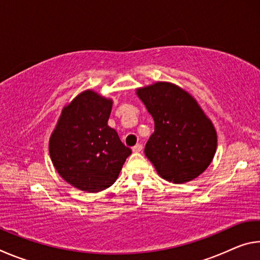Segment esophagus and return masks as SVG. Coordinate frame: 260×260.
Returning a JSON list of instances; mask_svg holds the SVG:
<instances>
[{"label": "esophagus", "mask_w": 260, "mask_h": 260, "mask_svg": "<svg viewBox=\"0 0 260 260\" xmlns=\"http://www.w3.org/2000/svg\"><path fill=\"white\" fill-rule=\"evenodd\" d=\"M142 148H143L142 144L138 143V144H135L133 148H132V150H133L134 152H140V151H142Z\"/></svg>", "instance_id": "1"}]
</instances>
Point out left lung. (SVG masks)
Masks as SVG:
<instances>
[{
	"label": "left lung",
	"mask_w": 260,
	"mask_h": 260,
	"mask_svg": "<svg viewBox=\"0 0 260 260\" xmlns=\"http://www.w3.org/2000/svg\"><path fill=\"white\" fill-rule=\"evenodd\" d=\"M138 96L155 121L144 153L158 174L183 183L203 173L217 149V133L196 101L169 82L141 88Z\"/></svg>",
	"instance_id": "8db88e82"
}]
</instances>
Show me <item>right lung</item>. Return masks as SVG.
<instances>
[{"label":"right lung","instance_id":"add662e5","mask_svg":"<svg viewBox=\"0 0 260 260\" xmlns=\"http://www.w3.org/2000/svg\"><path fill=\"white\" fill-rule=\"evenodd\" d=\"M111 109V100L83 91L63 109L50 138L57 172L80 190L98 192L111 186L132 153L108 126Z\"/></svg>","mask_w":260,"mask_h":260}]
</instances>
